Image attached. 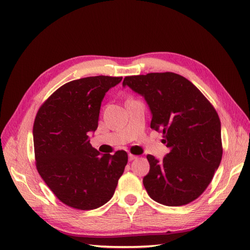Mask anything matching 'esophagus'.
<instances>
[{
	"instance_id": "1",
	"label": "esophagus",
	"mask_w": 250,
	"mask_h": 250,
	"mask_svg": "<svg viewBox=\"0 0 250 250\" xmlns=\"http://www.w3.org/2000/svg\"><path fill=\"white\" fill-rule=\"evenodd\" d=\"M137 157L136 156H134V155H131V153H129V161H133V160H135Z\"/></svg>"
}]
</instances>
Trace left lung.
<instances>
[{
  "label": "left lung",
  "instance_id": "obj_1",
  "mask_svg": "<svg viewBox=\"0 0 250 250\" xmlns=\"http://www.w3.org/2000/svg\"><path fill=\"white\" fill-rule=\"evenodd\" d=\"M128 86L145 99L151 129L169 148L162 160L147 156L150 169L143 184L152 200L167 206L188 204L204 192L218 168L221 125L218 114L192 83L178 74L128 76Z\"/></svg>",
  "mask_w": 250,
  "mask_h": 250
}]
</instances>
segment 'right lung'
Returning a JSON list of instances; mask_svg holds the SVG:
<instances>
[{"instance_id": "obj_1", "label": "right lung", "mask_w": 250, "mask_h": 250, "mask_svg": "<svg viewBox=\"0 0 250 250\" xmlns=\"http://www.w3.org/2000/svg\"><path fill=\"white\" fill-rule=\"evenodd\" d=\"M121 79H76L52 93L37 111L33 125L37 171L57 198L73 208L89 210L107 203L128 163L125 151L102 155L89 140L98 128L106 92Z\"/></svg>"}]
</instances>
